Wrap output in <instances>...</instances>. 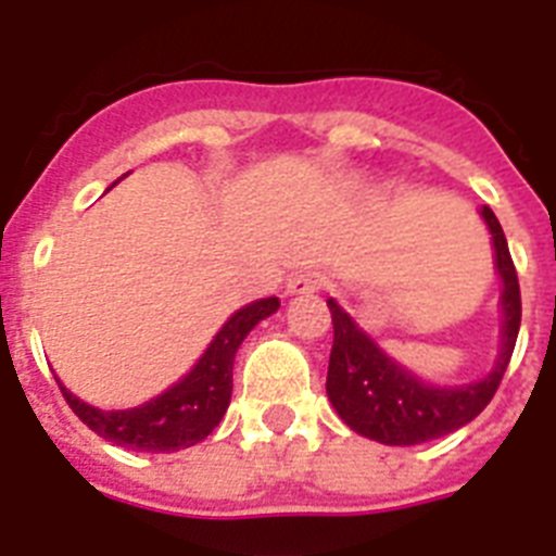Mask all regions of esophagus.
I'll use <instances>...</instances> for the list:
<instances>
[{"label":"esophagus","mask_w":556,"mask_h":556,"mask_svg":"<svg viewBox=\"0 0 556 556\" xmlns=\"http://www.w3.org/2000/svg\"><path fill=\"white\" fill-rule=\"evenodd\" d=\"M326 274L317 268H303L296 270V274H291V279H288V294H312V291H320V288H326Z\"/></svg>","instance_id":"34e87169"}]
</instances>
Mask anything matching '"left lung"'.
Here are the masks:
<instances>
[{
    "label": "left lung",
    "instance_id": "obj_1",
    "mask_svg": "<svg viewBox=\"0 0 556 556\" xmlns=\"http://www.w3.org/2000/svg\"><path fill=\"white\" fill-rule=\"evenodd\" d=\"M482 218L491 230L496 270L502 277V349L496 366L482 380L467 387L427 383L383 355L378 343L334 300H329L334 343H331L326 392L340 418L366 439L392 447L441 439L473 421L496 395L517 346L522 300H519L517 268L510 260L508 239L502 233L500 218L493 216L491 207H482Z\"/></svg>",
    "mask_w": 556,
    "mask_h": 556
}]
</instances>
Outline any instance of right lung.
<instances>
[{"instance_id": "obj_1", "label": "right lung", "mask_w": 556, "mask_h": 556, "mask_svg": "<svg viewBox=\"0 0 556 556\" xmlns=\"http://www.w3.org/2000/svg\"><path fill=\"white\" fill-rule=\"evenodd\" d=\"M279 308L277 296L256 300L244 305L222 326L199 364L187 371L185 378L173 383L167 392L152 397L147 404L132 409H98L86 404L60 383V392L89 430L100 439L112 441L117 447L147 450V453H173L207 439L216 430L222 415L227 413L230 392H233V361L236 352L248 338V331L260 320L270 317Z\"/></svg>"}]
</instances>
